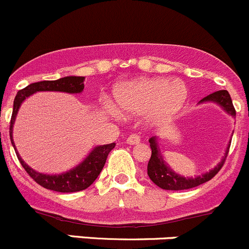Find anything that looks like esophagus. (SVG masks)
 <instances>
[{"label":"esophagus","instance_id":"34e87169","mask_svg":"<svg viewBox=\"0 0 249 249\" xmlns=\"http://www.w3.org/2000/svg\"><path fill=\"white\" fill-rule=\"evenodd\" d=\"M140 142V137L138 134H130L129 137L127 138V143L129 145H137V143Z\"/></svg>","mask_w":249,"mask_h":249}]
</instances>
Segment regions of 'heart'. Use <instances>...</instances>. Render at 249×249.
Wrapping results in <instances>:
<instances>
[{
	"mask_svg": "<svg viewBox=\"0 0 249 249\" xmlns=\"http://www.w3.org/2000/svg\"><path fill=\"white\" fill-rule=\"evenodd\" d=\"M116 107L124 115L145 114L153 124L168 122L183 107L187 89L178 80L168 78H140L117 86L114 91ZM119 116V111L111 107Z\"/></svg>",
	"mask_w": 249,
	"mask_h": 249,
	"instance_id": "heart-1",
	"label": "heart"
}]
</instances>
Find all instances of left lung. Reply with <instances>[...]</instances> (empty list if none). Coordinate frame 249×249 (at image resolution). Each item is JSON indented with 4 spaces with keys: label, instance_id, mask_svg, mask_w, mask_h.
Instances as JSON below:
<instances>
[{
    "label": "left lung",
    "instance_id": "8db88e82",
    "mask_svg": "<svg viewBox=\"0 0 249 249\" xmlns=\"http://www.w3.org/2000/svg\"><path fill=\"white\" fill-rule=\"evenodd\" d=\"M204 102H213V103H217L218 106L222 107L231 116L236 115L235 107L232 106V101L227 89H219V91H216L213 93L209 94V96L204 97L200 101V103H204ZM148 142H150L152 153H151V158L147 164V175L153 183L157 184L160 188L166 189V191H183V189L194 188V187L200 186V184L205 183V182L211 180L220 169H222L223 164H224L225 160H227L228 152H229L230 143H231V142H229L227 150H225L223 160L212 170H210L209 173L202 174L201 176H196L194 178H186L183 176L176 174L175 171L171 170L168 166V164L164 162L163 156L160 153V148L158 146L157 137L150 138Z\"/></svg>",
    "mask_w": 249,
    "mask_h": 249
}]
</instances>
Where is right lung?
<instances>
[{"mask_svg":"<svg viewBox=\"0 0 249 249\" xmlns=\"http://www.w3.org/2000/svg\"><path fill=\"white\" fill-rule=\"evenodd\" d=\"M84 80L85 76H65V78L57 79V80H45L39 83L30 84L25 89H20L17 93L14 99V106H13V114L10 119L9 135L12 145L14 146L15 153L18 156V160L24 166L27 174L33 178L38 184H40L44 188L50 191L61 192V193H73V192H80L91 186L94 180L98 178L103 169L104 164L107 162V157L110 151L115 147V142L107 143V145L96 146L91 151L89 156L75 168L71 169L67 173L58 174V175H48V174L38 173L30 168L20 157L19 152L15 148L14 142H13V124L15 122L19 107L22 102L30 97L31 94L39 91H58L67 92V93H80L84 89Z\"/></svg>","mask_w":249,"mask_h":249,"instance_id":"right-lung-1","label":"right lung"}]
</instances>
